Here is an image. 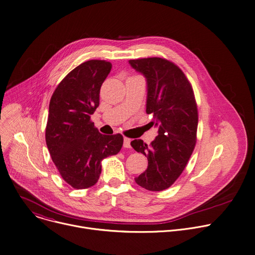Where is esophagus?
<instances>
[{
  "mask_svg": "<svg viewBox=\"0 0 255 255\" xmlns=\"http://www.w3.org/2000/svg\"><path fill=\"white\" fill-rule=\"evenodd\" d=\"M130 142H131V139H130V138H127V137L124 138V147H125V148H130V147H131Z\"/></svg>",
  "mask_w": 255,
  "mask_h": 255,
  "instance_id": "esophagus-1",
  "label": "esophagus"
}]
</instances>
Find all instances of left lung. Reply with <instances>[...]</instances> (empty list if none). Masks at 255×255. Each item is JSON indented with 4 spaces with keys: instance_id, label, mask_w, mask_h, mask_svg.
Returning a JSON list of instances; mask_svg holds the SVG:
<instances>
[{
    "instance_id": "1",
    "label": "left lung",
    "mask_w": 255,
    "mask_h": 255,
    "mask_svg": "<svg viewBox=\"0 0 255 255\" xmlns=\"http://www.w3.org/2000/svg\"><path fill=\"white\" fill-rule=\"evenodd\" d=\"M147 82L146 113L158 135L147 145L141 139L131 146L147 156V169L135 177L136 184L152 192L168 189L184 171L197 142L198 107L191 83L177 65L160 58L129 60Z\"/></svg>"
}]
</instances>
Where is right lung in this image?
Here are the masks:
<instances>
[{
	"instance_id": "right-lung-1",
	"label": "right lung",
	"mask_w": 255,
	"mask_h": 255,
	"mask_svg": "<svg viewBox=\"0 0 255 255\" xmlns=\"http://www.w3.org/2000/svg\"><path fill=\"white\" fill-rule=\"evenodd\" d=\"M111 68L106 60L83 62L58 84L50 99L46 145L61 177L74 189L96 185L102 160L122 148L121 134H101L91 121Z\"/></svg>"
}]
</instances>
